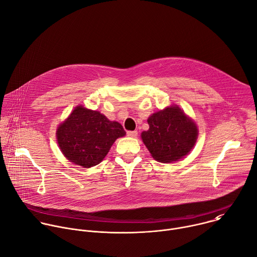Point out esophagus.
Instances as JSON below:
<instances>
[{
    "mask_svg": "<svg viewBox=\"0 0 257 257\" xmlns=\"http://www.w3.org/2000/svg\"><path fill=\"white\" fill-rule=\"evenodd\" d=\"M138 135V132L135 130V131H127V136L129 137H136Z\"/></svg>",
    "mask_w": 257,
    "mask_h": 257,
    "instance_id": "esophagus-1",
    "label": "esophagus"
}]
</instances>
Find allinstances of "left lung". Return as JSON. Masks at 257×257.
Listing matches in <instances>:
<instances>
[{
    "instance_id": "8db88e82",
    "label": "left lung",
    "mask_w": 257,
    "mask_h": 257,
    "mask_svg": "<svg viewBox=\"0 0 257 257\" xmlns=\"http://www.w3.org/2000/svg\"><path fill=\"white\" fill-rule=\"evenodd\" d=\"M149 129L141 138L152 157L159 162H173L186 156L198 138V127L178 106H170L152 114Z\"/></svg>"
}]
</instances>
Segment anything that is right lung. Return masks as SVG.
<instances>
[{"label": "right lung", "mask_w": 257, "mask_h": 257, "mask_svg": "<svg viewBox=\"0 0 257 257\" xmlns=\"http://www.w3.org/2000/svg\"><path fill=\"white\" fill-rule=\"evenodd\" d=\"M126 134L122 125L98 111L77 106L56 131L63 155L83 167L99 164L119 137Z\"/></svg>", "instance_id": "1"}]
</instances>
